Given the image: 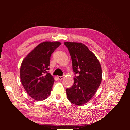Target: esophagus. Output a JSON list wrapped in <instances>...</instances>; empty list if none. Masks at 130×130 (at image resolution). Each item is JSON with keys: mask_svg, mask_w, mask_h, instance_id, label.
Returning a JSON list of instances; mask_svg holds the SVG:
<instances>
[{"mask_svg": "<svg viewBox=\"0 0 130 130\" xmlns=\"http://www.w3.org/2000/svg\"><path fill=\"white\" fill-rule=\"evenodd\" d=\"M58 78L60 80H62V79L63 78V76H58Z\"/></svg>", "mask_w": 130, "mask_h": 130, "instance_id": "obj_1", "label": "esophagus"}]
</instances>
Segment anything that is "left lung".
<instances>
[{
	"instance_id": "obj_1",
	"label": "left lung",
	"mask_w": 130,
	"mask_h": 130,
	"mask_svg": "<svg viewBox=\"0 0 130 130\" xmlns=\"http://www.w3.org/2000/svg\"><path fill=\"white\" fill-rule=\"evenodd\" d=\"M64 45L69 50L75 74L73 85L66 89L67 98L74 104L82 105L91 100L99 87L102 68L95 55L84 44L67 42Z\"/></svg>"
}]
</instances>
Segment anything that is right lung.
<instances>
[{
	"label": "right lung",
	"mask_w": 130,
	"mask_h": 130,
	"mask_svg": "<svg viewBox=\"0 0 130 130\" xmlns=\"http://www.w3.org/2000/svg\"><path fill=\"white\" fill-rule=\"evenodd\" d=\"M60 45L59 42L41 43L22 62L21 83L28 95L37 101L45 100L51 92L54 80L49 73L50 58Z\"/></svg>",
	"instance_id": "add662e5"
}]
</instances>
